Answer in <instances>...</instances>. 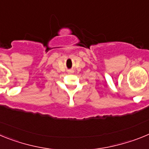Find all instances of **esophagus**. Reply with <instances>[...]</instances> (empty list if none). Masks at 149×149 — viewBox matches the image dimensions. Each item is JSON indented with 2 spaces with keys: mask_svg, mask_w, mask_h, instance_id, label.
Listing matches in <instances>:
<instances>
[{
  "mask_svg": "<svg viewBox=\"0 0 149 149\" xmlns=\"http://www.w3.org/2000/svg\"><path fill=\"white\" fill-rule=\"evenodd\" d=\"M69 72H72V71H69Z\"/></svg>",
  "mask_w": 149,
  "mask_h": 149,
  "instance_id": "1",
  "label": "esophagus"
}]
</instances>
